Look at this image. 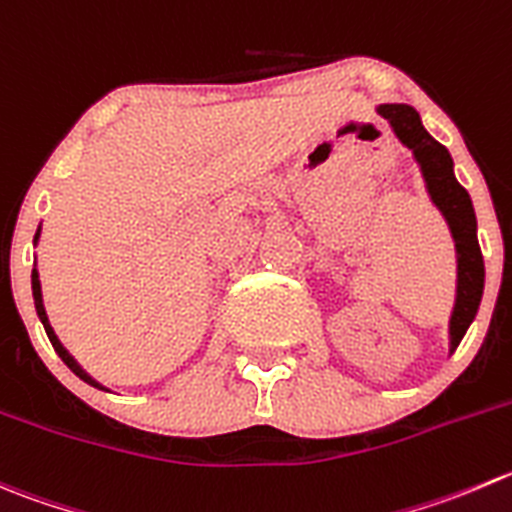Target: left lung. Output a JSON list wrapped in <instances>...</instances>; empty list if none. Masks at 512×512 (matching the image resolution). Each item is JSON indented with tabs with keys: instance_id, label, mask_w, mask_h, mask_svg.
Segmentation results:
<instances>
[{
	"instance_id": "8db88e82",
	"label": "left lung",
	"mask_w": 512,
	"mask_h": 512,
	"mask_svg": "<svg viewBox=\"0 0 512 512\" xmlns=\"http://www.w3.org/2000/svg\"><path fill=\"white\" fill-rule=\"evenodd\" d=\"M375 112L388 119L390 130L400 140V145L413 152L420 175L425 180L430 200L438 207L440 215L448 222V230L455 242V262H458V280H455V302L448 322L450 352L460 345L468 332L470 322L478 315L480 300L485 287L483 252L478 245V220H475L473 200L465 187L455 180L453 157L430 137L420 122V114L410 104H377Z\"/></svg>"
}]
</instances>
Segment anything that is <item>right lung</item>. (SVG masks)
<instances>
[{
    "label": "right lung",
    "instance_id": "add662e5",
    "mask_svg": "<svg viewBox=\"0 0 512 512\" xmlns=\"http://www.w3.org/2000/svg\"><path fill=\"white\" fill-rule=\"evenodd\" d=\"M37 242H39V230H37V235H34V245H37ZM32 297H34V307H37V315H39V320H42V325H44V332H47V337H49V342H52L54 352H57V355L62 357V362H64V365H67L69 370H72L74 375L79 377V380H84V382H87V385H92V388L107 390V388H104V385H99V382L94 380V377L89 375V372L84 370V367L79 365V362L74 360L72 355H69V350H67V347H64L62 342H59V337L54 335L52 325H49L47 310H44V300H42V282H39V272H37V265H34V270H32Z\"/></svg>",
    "mask_w": 512,
    "mask_h": 512
}]
</instances>
